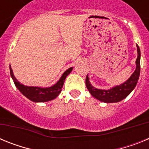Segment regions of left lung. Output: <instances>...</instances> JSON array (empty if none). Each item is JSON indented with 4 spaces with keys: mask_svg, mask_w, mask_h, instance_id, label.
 Wrapping results in <instances>:
<instances>
[{
    "mask_svg": "<svg viewBox=\"0 0 149 149\" xmlns=\"http://www.w3.org/2000/svg\"><path fill=\"white\" fill-rule=\"evenodd\" d=\"M136 47H137L138 56L136 60V70L134 71L131 77L124 84H120L119 86H116L108 90L98 89L91 85L89 83V77L88 75L86 76V88L93 97L105 103H114V102H119L123 100L124 98H125L132 92L137 84L139 73H140V50L139 48V46L136 45Z\"/></svg>",
    "mask_w": 149,
    "mask_h": 149,
    "instance_id": "obj_1",
    "label": "left lung"
}]
</instances>
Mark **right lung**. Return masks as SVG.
I'll return each instance as SVG.
<instances>
[{
  "label": "right lung",
  "instance_id": "add662e5",
  "mask_svg": "<svg viewBox=\"0 0 149 149\" xmlns=\"http://www.w3.org/2000/svg\"><path fill=\"white\" fill-rule=\"evenodd\" d=\"M10 74H11L13 81L15 83V85L24 95L27 97L30 101H33L34 102H45V101H51V100L54 99L55 98H56L58 96V95L61 92L65 78L71 73L73 68L71 67L68 69H67L63 74V75L60 77L58 82L54 84V86L48 88L24 86L23 84L18 82V80L15 78V77L13 74V69L11 68V66L10 67Z\"/></svg>",
  "mask_w": 149,
  "mask_h": 149
}]
</instances>
